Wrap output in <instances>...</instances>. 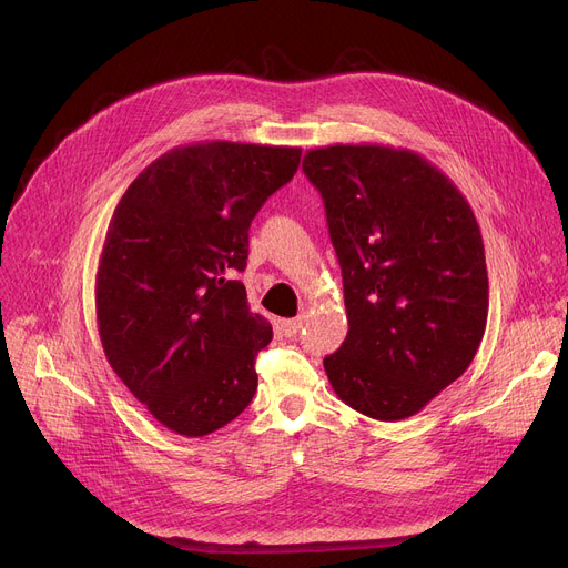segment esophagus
I'll use <instances>...</instances> for the list:
<instances>
[{"label": "esophagus", "mask_w": 568, "mask_h": 568, "mask_svg": "<svg viewBox=\"0 0 568 568\" xmlns=\"http://www.w3.org/2000/svg\"><path fill=\"white\" fill-rule=\"evenodd\" d=\"M302 326H304V315L294 317V320H281V332H283L287 338H292V336L300 334V332H302Z\"/></svg>", "instance_id": "1"}]
</instances>
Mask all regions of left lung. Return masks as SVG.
I'll return each mask as SVG.
<instances>
[{
    "label": "left lung",
    "mask_w": 568,
    "mask_h": 568,
    "mask_svg": "<svg viewBox=\"0 0 568 568\" xmlns=\"http://www.w3.org/2000/svg\"><path fill=\"white\" fill-rule=\"evenodd\" d=\"M343 272L347 338L324 356L338 398L400 422L458 379L481 345L488 272L463 193L424 156L379 144L311 149Z\"/></svg>",
    "instance_id": "obj_1"
}]
</instances>
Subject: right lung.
<instances>
[{"label": "right lung", "mask_w": 568, "mask_h": 568, "mask_svg": "<svg viewBox=\"0 0 568 568\" xmlns=\"http://www.w3.org/2000/svg\"><path fill=\"white\" fill-rule=\"evenodd\" d=\"M300 159L296 146H176L114 209L97 274L101 343L129 392L176 435L214 433L255 396V356L274 334L236 274L251 221Z\"/></svg>", "instance_id": "1"}]
</instances>
